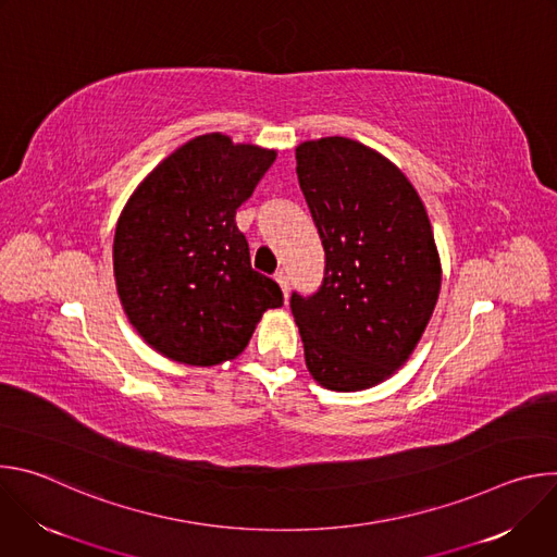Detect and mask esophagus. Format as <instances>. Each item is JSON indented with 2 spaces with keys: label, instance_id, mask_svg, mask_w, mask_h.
Masks as SVG:
<instances>
[{
  "label": "esophagus",
  "instance_id": "esophagus-1",
  "mask_svg": "<svg viewBox=\"0 0 557 557\" xmlns=\"http://www.w3.org/2000/svg\"><path fill=\"white\" fill-rule=\"evenodd\" d=\"M275 282L280 284L282 293H284V299H288V290H290V284H288V275L284 271H277L275 273Z\"/></svg>",
  "mask_w": 557,
  "mask_h": 557
}]
</instances>
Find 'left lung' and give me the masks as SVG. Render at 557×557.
<instances>
[{"label":"left lung","instance_id":"1","mask_svg":"<svg viewBox=\"0 0 557 557\" xmlns=\"http://www.w3.org/2000/svg\"><path fill=\"white\" fill-rule=\"evenodd\" d=\"M295 158L326 253L317 293L290 295L306 368L329 389H366L410 359L434 312L432 224L406 174L363 143L306 140Z\"/></svg>","mask_w":557,"mask_h":557}]
</instances>
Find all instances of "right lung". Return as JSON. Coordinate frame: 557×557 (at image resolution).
<instances>
[{
    "label": "right lung",
    "mask_w": 557,
    "mask_h": 557,
    "mask_svg": "<svg viewBox=\"0 0 557 557\" xmlns=\"http://www.w3.org/2000/svg\"><path fill=\"white\" fill-rule=\"evenodd\" d=\"M277 151L202 134L158 163L129 196L114 233L116 290L136 333L163 357L218 366L240 355L277 282L251 269L235 211Z\"/></svg>",
    "instance_id": "add662e5"
}]
</instances>
